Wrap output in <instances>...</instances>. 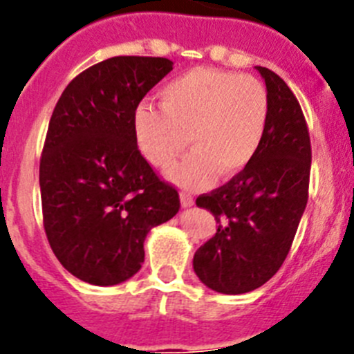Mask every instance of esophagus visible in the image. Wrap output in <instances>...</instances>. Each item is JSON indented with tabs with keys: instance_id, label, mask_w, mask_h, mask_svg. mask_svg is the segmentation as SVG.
Listing matches in <instances>:
<instances>
[{
	"instance_id": "34e87169",
	"label": "esophagus",
	"mask_w": 354,
	"mask_h": 354,
	"mask_svg": "<svg viewBox=\"0 0 354 354\" xmlns=\"http://www.w3.org/2000/svg\"><path fill=\"white\" fill-rule=\"evenodd\" d=\"M180 204H183V207H192L193 204H195V198H193L189 193H180Z\"/></svg>"
}]
</instances>
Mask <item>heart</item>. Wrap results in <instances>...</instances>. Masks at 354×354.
I'll return each instance as SVG.
<instances>
[{"instance_id": "b5f03b06", "label": "heart", "mask_w": 354, "mask_h": 354, "mask_svg": "<svg viewBox=\"0 0 354 354\" xmlns=\"http://www.w3.org/2000/svg\"><path fill=\"white\" fill-rule=\"evenodd\" d=\"M159 108L140 106L134 131L156 168H168L192 140L193 154L168 171L184 187L234 177L255 159L270 120V95L257 77L212 67L189 68L159 90Z\"/></svg>"}]
</instances>
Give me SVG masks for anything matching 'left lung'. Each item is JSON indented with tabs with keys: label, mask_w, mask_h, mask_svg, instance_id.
<instances>
[{
	"label": "left lung",
	"mask_w": 354,
	"mask_h": 354,
	"mask_svg": "<svg viewBox=\"0 0 354 354\" xmlns=\"http://www.w3.org/2000/svg\"><path fill=\"white\" fill-rule=\"evenodd\" d=\"M257 71L270 95L261 149L241 174L196 198L220 225L196 250L193 268L221 294L250 292L280 270L308 200L312 147L301 106L278 74Z\"/></svg>",
	"instance_id": "8db88e82"
}]
</instances>
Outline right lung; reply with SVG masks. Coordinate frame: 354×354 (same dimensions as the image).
Listing matches in <instances>:
<instances>
[{"instance_id":"obj_1","label":"right lung","mask_w":354,"mask_h":354,"mask_svg":"<svg viewBox=\"0 0 354 354\" xmlns=\"http://www.w3.org/2000/svg\"><path fill=\"white\" fill-rule=\"evenodd\" d=\"M171 71L159 56H115L60 95L40 156L44 230L65 270L92 286L138 273L143 241L180 209L177 187L142 156L134 115Z\"/></svg>"}]
</instances>
